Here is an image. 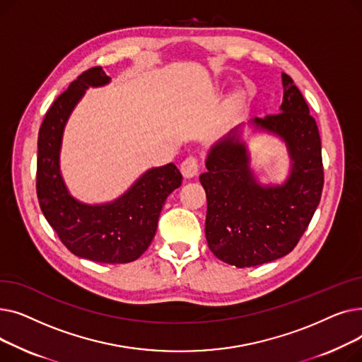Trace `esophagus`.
<instances>
[{
	"label": "esophagus",
	"mask_w": 362,
	"mask_h": 362,
	"mask_svg": "<svg viewBox=\"0 0 362 362\" xmlns=\"http://www.w3.org/2000/svg\"><path fill=\"white\" fill-rule=\"evenodd\" d=\"M180 171L185 177H194L199 171V160L197 157H187L180 164Z\"/></svg>",
	"instance_id": "esophagus-1"
}]
</instances>
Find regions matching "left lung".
<instances>
[{"mask_svg":"<svg viewBox=\"0 0 362 362\" xmlns=\"http://www.w3.org/2000/svg\"><path fill=\"white\" fill-rule=\"evenodd\" d=\"M281 112L254 119L281 136L293 161L283 186L262 187L250 170L245 145L230 135L206 158L199 180L206 194L205 236L213 254L239 269L289 254L317 210L325 185L321 139L308 104L289 74H281Z\"/></svg>","mask_w":362,"mask_h":362,"instance_id":"obj_1","label":"left lung"}]
</instances>
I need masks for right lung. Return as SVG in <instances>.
<instances>
[{
  "label": "right lung",
  "instance_id": "1",
  "mask_svg": "<svg viewBox=\"0 0 362 362\" xmlns=\"http://www.w3.org/2000/svg\"><path fill=\"white\" fill-rule=\"evenodd\" d=\"M108 82L100 66L90 67L47 111L37 135L36 195L47 221L70 252L97 262L124 264L148 250L164 201L182 185V175L171 163L151 168L123 197L104 205H85L69 195L59 165L64 124L86 88Z\"/></svg>",
  "mask_w": 362,
  "mask_h": 362
}]
</instances>
